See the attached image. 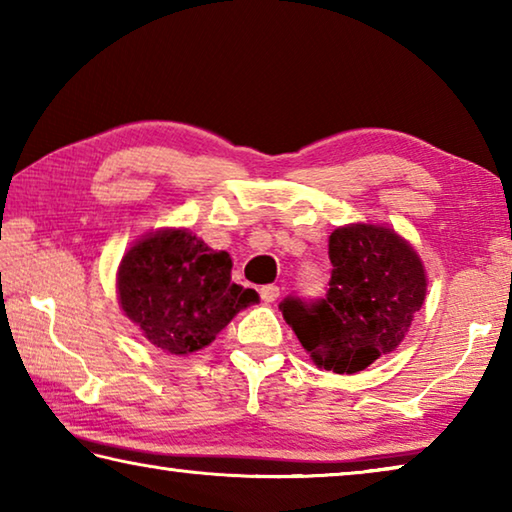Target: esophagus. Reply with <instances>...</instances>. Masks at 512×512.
Wrapping results in <instances>:
<instances>
[{
  "label": "esophagus",
  "instance_id": "obj_1",
  "mask_svg": "<svg viewBox=\"0 0 512 512\" xmlns=\"http://www.w3.org/2000/svg\"><path fill=\"white\" fill-rule=\"evenodd\" d=\"M259 296H262L264 302H275L280 298V287H275V284H264V287L259 289Z\"/></svg>",
  "mask_w": 512,
  "mask_h": 512
}]
</instances>
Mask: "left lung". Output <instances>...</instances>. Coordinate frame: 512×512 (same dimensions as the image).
Returning a JSON list of instances; mask_svg holds the SVG:
<instances>
[{
    "label": "left lung",
    "mask_w": 512,
    "mask_h": 512,
    "mask_svg": "<svg viewBox=\"0 0 512 512\" xmlns=\"http://www.w3.org/2000/svg\"><path fill=\"white\" fill-rule=\"evenodd\" d=\"M329 262L325 298L289 296L280 309L316 366L352 375L402 343L424 302L427 277L415 250L381 225L336 228Z\"/></svg>",
    "instance_id": "obj_1"
}]
</instances>
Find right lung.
<instances>
[{"mask_svg":"<svg viewBox=\"0 0 512 512\" xmlns=\"http://www.w3.org/2000/svg\"><path fill=\"white\" fill-rule=\"evenodd\" d=\"M232 259L189 230L149 235L121 259L117 291L124 314L146 339L169 354H189L257 300L230 277Z\"/></svg>","mask_w":512,"mask_h":512,"instance_id":"right-lung-1","label":"right lung"}]
</instances>
